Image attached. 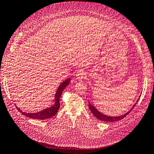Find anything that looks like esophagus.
I'll use <instances>...</instances> for the list:
<instances>
[{
    "instance_id": "34e87169",
    "label": "esophagus",
    "mask_w": 154,
    "mask_h": 154,
    "mask_svg": "<svg viewBox=\"0 0 154 154\" xmlns=\"http://www.w3.org/2000/svg\"><path fill=\"white\" fill-rule=\"evenodd\" d=\"M85 73L82 70H79L77 75H76V79H78L79 81H81V80L85 79Z\"/></svg>"
}]
</instances>
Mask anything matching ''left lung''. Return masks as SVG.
I'll return each instance as SVG.
<instances>
[{"mask_svg":"<svg viewBox=\"0 0 154 154\" xmlns=\"http://www.w3.org/2000/svg\"><path fill=\"white\" fill-rule=\"evenodd\" d=\"M140 97L138 98V99L137 100V103L133 106L132 108L130 109V110L126 112L125 115H122L120 116H106L104 114H103L102 112H99L94 106L93 105H92L91 104L90 102H89V109L91 110V111L92 112V114L94 115V116L97 118L98 119L101 120V121H103V122H116V121H119V120L120 119H122L123 118H124L125 117H126L127 115H128L129 113L131 111V110L133 109V108L135 106V105L137 104V103H138V101H139L140 99Z\"/></svg>","mask_w":154,"mask_h":154,"instance_id":"1","label":"left lung"}]
</instances>
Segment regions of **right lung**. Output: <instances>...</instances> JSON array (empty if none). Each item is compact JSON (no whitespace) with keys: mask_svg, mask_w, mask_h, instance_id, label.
<instances>
[{"mask_svg":"<svg viewBox=\"0 0 154 154\" xmlns=\"http://www.w3.org/2000/svg\"><path fill=\"white\" fill-rule=\"evenodd\" d=\"M70 82V79H67L63 82H62L61 84L59 85L55 96V104L54 105H53L51 107H50V108H46L39 112L34 113L25 112L20 110V109H19L17 107H16V108L18 109V111L19 112H21V113H22L23 115L30 118L43 120L54 116L57 114L60 108V97L63 90L65 89L66 87L69 85Z\"/></svg>","mask_w":154,"mask_h":154,"instance_id":"obj_1","label":"right lung"}]
</instances>
